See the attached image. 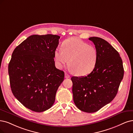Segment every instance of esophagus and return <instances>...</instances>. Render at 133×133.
Returning <instances> with one entry per match:
<instances>
[{
    "label": "esophagus",
    "instance_id": "esophagus-1",
    "mask_svg": "<svg viewBox=\"0 0 133 133\" xmlns=\"http://www.w3.org/2000/svg\"><path fill=\"white\" fill-rule=\"evenodd\" d=\"M65 77L66 78H70V76L68 75V74H67V73H65Z\"/></svg>",
    "mask_w": 133,
    "mask_h": 133
}]
</instances>
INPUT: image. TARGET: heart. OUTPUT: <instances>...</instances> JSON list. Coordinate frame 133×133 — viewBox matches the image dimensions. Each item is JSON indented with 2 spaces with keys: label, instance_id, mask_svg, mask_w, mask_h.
<instances>
[{
  "label": "heart",
  "instance_id": "heart-1",
  "mask_svg": "<svg viewBox=\"0 0 133 133\" xmlns=\"http://www.w3.org/2000/svg\"><path fill=\"white\" fill-rule=\"evenodd\" d=\"M61 50L54 52V59L57 67L62 68L68 65L75 75L85 76L94 70L97 61L96 49L77 38H70L61 44Z\"/></svg>",
  "mask_w": 133,
  "mask_h": 133
}]
</instances>
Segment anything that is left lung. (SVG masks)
<instances>
[{"label":"left lung","mask_w":133,"mask_h":133,"mask_svg":"<svg viewBox=\"0 0 133 133\" xmlns=\"http://www.w3.org/2000/svg\"><path fill=\"white\" fill-rule=\"evenodd\" d=\"M97 51L94 70L84 77H72L73 101L80 110L88 113L99 111L116 96L124 76L123 62L119 54L112 45L101 38H89Z\"/></svg>","instance_id":"8db88e82"}]
</instances>
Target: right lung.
<instances>
[{"instance_id":"add662e5","label":"right lung","mask_w":133,"mask_h":133,"mask_svg":"<svg viewBox=\"0 0 133 133\" xmlns=\"http://www.w3.org/2000/svg\"><path fill=\"white\" fill-rule=\"evenodd\" d=\"M60 37L32 35L18 45L8 66L14 96L27 109L45 111L53 105L65 73L55 66L54 52Z\"/></svg>"}]
</instances>
